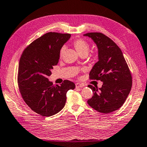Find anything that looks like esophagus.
<instances>
[{
    "instance_id": "obj_1",
    "label": "esophagus",
    "mask_w": 147,
    "mask_h": 147,
    "mask_svg": "<svg viewBox=\"0 0 147 147\" xmlns=\"http://www.w3.org/2000/svg\"><path fill=\"white\" fill-rule=\"evenodd\" d=\"M76 85V88H82L83 87H84V85L82 84V83H77L75 84Z\"/></svg>"
}]
</instances>
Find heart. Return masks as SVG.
<instances>
[{
    "mask_svg": "<svg viewBox=\"0 0 147 147\" xmlns=\"http://www.w3.org/2000/svg\"><path fill=\"white\" fill-rule=\"evenodd\" d=\"M73 45L74 48H75L77 52L80 55H87L88 53L89 48H90V45H89L88 42L87 41H86L85 40L83 39L79 38L75 39L73 42ZM64 51V48H62L61 50H60V57L62 55Z\"/></svg>",
    "mask_w": 147,
    "mask_h": 147,
    "instance_id": "1",
    "label": "heart"
}]
</instances>
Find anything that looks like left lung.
Returning a JSON list of instances; mask_svg holds the SVG:
<instances>
[{
  "label": "left lung",
  "mask_w": 147,
  "mask_h": 147,
  "mask_svg": "<svg viewBox=\"0 0 147 147\" xmlns=\"http://www.w3.org/2000/svg\"><path fill=\"white\" fill-rule=\"evenodd\" d=\"M92 39L98 48L99 61L90 72V80H100L101 88L88 85L93 96L88 105L102 113L117 110L125 101L132 87L131 71L120 48L110 37L100 32L84 34Z\"/></svg>",
  "instance_id": "obj_1"
}]
</instances>
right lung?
<instances>
[{"mask_svg": "<svg viewBox=\"0 0 147 147\" xmlns=\"http://www.w3.org/2000/svg\"><path fill=\"white\" fill-rule=\"evenodd\" d=\"M71 34L48 32L26 48L20 57L18 85L25 102L32 110L42 117H50L64 107L66 93L75 84L65 80L55 85L48 77L59 63L60 49Z\"/></svg>", "mask_w": 147, "mask_h": 147, "instance_id": "right-lung-1", "label": "right lung"}]
</instances>
